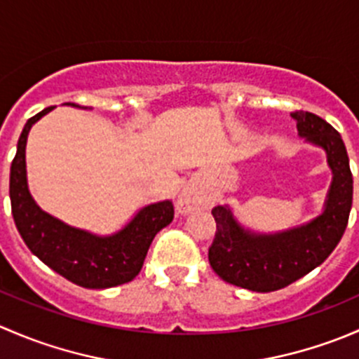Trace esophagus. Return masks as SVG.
<instances>
[{
  "mask_svg": "<svg viewBox=\"0 0 359 359\" xmlns=\"http://www.w3.org/2000/svg\"><path fill=\"white\" fill-rule=\"evenodd\" d=\"M206 205V198L205 194L200 193L198 189L194 187H186V189L180 193L179 200H177V210L180 213H189L193 210L200 208V206Z\"/></svg>",
  "mask_w": 359,
  "mask_h": 359,
  "instance_id": "esophagus-1",
  "label": "esophagus"
}]
</instances>
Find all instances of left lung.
Masks as SVG:
<instances>
[{"label":"left lung","instance_id":"obj_1","mask_svg":"<svg viewBox=\"0 0 359 359\" xmlns=\"http://www.w3.org/2000/svg\"><path fill=\"white\" fill-rule=\"evenodd\" d=\"M299 135L321 147L334 179L321 215L302 226L260 234L245 229L229 206L212 210L215 238L208 248L212 269L224 281L252 292H274L323 264L342 238L353 205V173L346 146L330 123L307 111L292 112Z\"/></svg>","mask_w":359,"mask_h":359}]
</instances>
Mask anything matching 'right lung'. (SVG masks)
<instances>
[{
  "instance_id": "right-lung-1",
  "label": "right lung",
  "mask_w": 359,
  "mask_h": 359,
  "mask_svg": "<svg viewBox=\"0 0 359 359\" xmlns=\"http://www.w3.org/2000/svg\"><path fill=\"white\" fill-rule=\"evenodd\" d=\"M52 109L46 107L27 119L17 144L10 168V201L17 229L27 248L41 262L74 285L83 288H111L128 283L142 269L154 236L173 220L172 201L144 206L121 231L111 236H97L88 231L76 229L43 212L29 193L25 144L31 126Z\"/></svg>"
}]
</instances>
